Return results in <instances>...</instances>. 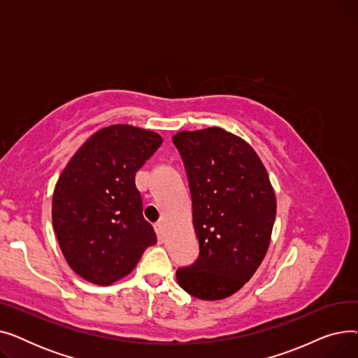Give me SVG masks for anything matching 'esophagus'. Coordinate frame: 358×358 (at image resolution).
Segmentation results:
<instances>
[{"mask_svg":"<svg viewBox=\"0 0 358 358\" xmlns=\"http://www.w3.org/2000/svg\"><path fill=\"white\" fill-rule=\"evenodd\" d=\"M154 228H155V232H157V236H158V241L159 242H164V227H162V223L161 222H157L155 224H154Z\"/></svg>","mask_w":358,"mask_h":358,"instance_id":"34e87169","label":"esophagus"}]
</instances>
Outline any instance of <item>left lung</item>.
<instances>
[{
	"label": "left lung",
	"instance_id": "left-lung-1",
	"mask_svg": "<svg viewBox=\"0 0 358 358\" xmlns=\"http://www.w3.org/2000/svg\"><path fill=\"white\" fill-rule=\"evenodd\" d=\"M200 254L177 281L201 300L236 293L264 259L277 201L267 169L251 145L220 127L178 131Z\"/></svg>",
	"mask_w": 358,
	"mask_h": 358
}]
</instances>
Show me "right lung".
<instances>
[{
    "mask_svg": "<svg viewBox=\"0 0 358 358\" xmlns=\"http://www.w3.org/2000/svg\"><path fill=\"white\" fill-rule=\"evenodd\" d=\"M161 143L152 130L103 127L75 152L55 185L52 222L61 251L92 285L110 286L126 277L157 243L135 176Z\"/></svg>",
    "mask_w": 358,
    "mask_h": 358,
    "instance_id": "1",
    "label": "right lung"
}]
</instances>
